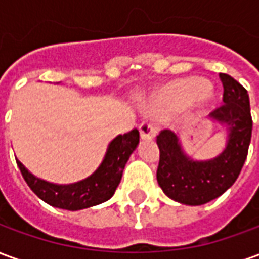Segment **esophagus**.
Masks as SVG:
<instances>
[{
    "mask_svg": "<svg viewBox=\"0 0 259 259\" xmlns=\"http://www.w3.org/2000/svg\"><path fill=\"white\" fill-rule=\"evenodd\" d=\"M157 130L158 127L155 126V123H152V122H143L140 124V135L141 139H144V140H152L155 135H157Z\"/></svg>",
    "mask_w": 259,
    "mask_h": 259,
    "instance_id": "esophagus-1",
    "label": "esophagus"
}]
</instances>
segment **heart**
<instances>
[{
    "label": "heart",
    "instance_id": "1",
    "mask_svg": "<svg viewBox=\"0 0 259 259\" xmlns=\"http://www.w3.org/2000/svg\"><path fill=\"white\" fill-rule=\"evenodd\" d=\"M205 90V83L202 80L190 79L185 80L175 87L172 93L169 94V100L172 102H182L194 97L198 93ZM204 97H209V91H204Z\"/></svg>",
    "mask_w": 259,
    "mask_h": 259
}]
</instances>
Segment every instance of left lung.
<instances>
[{
	"label": "left lung",
	"mask_w": 259,
	"mask_h": 259,
	"mask_svg": "<svg viewBox=\"0 0 259 259\" xmlns=\"http://www.w3.org/2000/svg\"><path fill=\"white\" fill-rule=\"evenodd\" d=\"M219 77L223 104L209 113V118L226 126L228 141L217 158L194 161L183 152L174 132L162 130L157 136L158 185L180 204L202 205L222 195L239 178L248 154L252 132L248 93L232 76L219 73Z\"/></svg>",
	"instance_id": "left-lung-1"
}]
</instances>
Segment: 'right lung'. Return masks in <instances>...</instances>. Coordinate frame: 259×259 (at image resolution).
<instances>
[{
  "label": "right lung",
  "instance_id": "1",
  "mask_svg": "<svg viewBox=\"0 0 259 259\" xmlns=\"http://www.w3.org/2000/svg\"><path fill=\"white\" fill-rule=\"evenodd\" d=\"M140 140L139 130L133 129L129 133L115 137L109 146L104 161L94 174L87 179L80 180L73 185H54L31 175L16 159L23 179L33 193L55 208L68 211H79L84 208L105 202L113 195L120 183L124 165L135 151Z\"/></svg>",
  "mask_w": 259,
  "mask_h": 259
}]
</instances>
